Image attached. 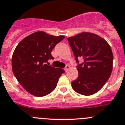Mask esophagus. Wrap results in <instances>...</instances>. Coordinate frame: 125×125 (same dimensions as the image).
<instances>
[{
  "label": "esophagus",
  "instance_id": "esophagus-1",
  "mask_svg": "<svg viewBox=\"0 0 125 125\" xmlns=\"http://www.w3.org/2000/svg\"><path fill=\"white\" fill-rule=\"evenodd\" d=\"M69 68H70V66H69V65H66V67H65V68H64V70L66 71V72H67V71L69 69Z\"/></svg>",
  "mask_w": 125,
  "mask_h": 125
}]
</instances>
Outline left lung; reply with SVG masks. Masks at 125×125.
I'll return each mask as SVG.
<instances>
[{"instance_id": "obj_1", "label": "left lung", "mask_w": 125, "mask_h": 125, "mask_svg": "<svg viewBox=\"0 0 125 125\" xmlns=\"http://www.w3.org/2000/svg\"><path fill=\"white\" fill-rule=\"evenodd\" d=\"M67 40L78 64V77L72 82V87L83 95L94 94L105 85L112 73L111 47L104 38L89 32L67 38ZM80 57L84 59L81 64L78 60Z\"/></svg>"}]
</instances>
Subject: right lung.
Segmentation results:
<instances>
[{"label": "right lung", "mask_w": 125, "mask_h": 125, "mask_svg": "<svg viewBox=\"0 0 125 125\" xmlns=\"http://www.w3.org/2000/svg\"><path fill=\"white\" fill-rule=\"evenodd\" d=\"M64 38L37 31L25 38L17 46L12 56V71L18 82L30 94L43 97L56 87L64 70L48 66L46 62L54 59L51 51Z\"/></svg>", "instance_id": "obj_1"}]
</instances>
